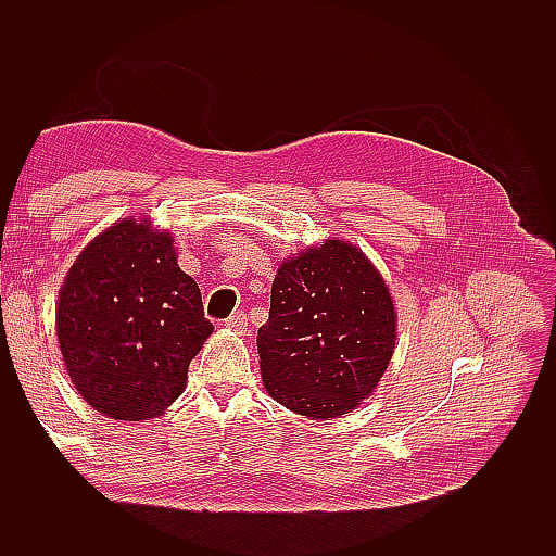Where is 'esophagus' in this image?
Wrapping results in <instances>:
<instances>
[{"instance_id": "1", "label": "esophagus", "mask_w": 556, "mask_h": 556, "mask_svg": "<svg viewBox=\"0 0 556 556\" xmlns=\"http://www.w3.org/2000/svg\"><path fill=\"white\" fill-rule=\"evenodd\" d=\"M225 327H227V329H233V331H239V333H243V331L248 329V315H245L243 311L231 313V315L225 319Z\"/></svg>"}]
</instances>
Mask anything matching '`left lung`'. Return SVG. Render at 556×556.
Instances as JSON below:
<instances>
[{"instance_id": "8db88e82", "label": "left lung", "mask_w": 556, "mask_h": 556, "mask_svg": "<svg viewBox=\"0 0 556 556\" xmlns=\"http://www.w3.org/2000/svg\"><path fill=\"white\" fill-rule=\"evenodd\" d=\"M394 343V301L357 245L329 239L280 264L257 350L266 392L285 408L313 419L357 408Z\"/></svg>"}]
</instances>
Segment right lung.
Masks as SVG:
<instances>
[{
	"instance_id": "obj_1",
	"label": "right lung",
	"mask_w": 556,
	"mask_h": 556,
	"mask_svg": "<svg viewBox=\"0 0 556 556\" xmlns=\"http://www.w3.org/2000/svg\"><path fill=\"white\" fill-rule=\"evenodd\" d=\"M176 260L169 231L121 217L64 278L55 317L66 374L113 419L139 422L172 406L213 331L199 285Z\"/></svg>"
}]
</instances>
